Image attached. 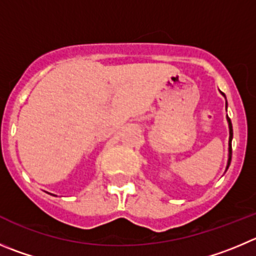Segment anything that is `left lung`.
Wrapping results in <instances>:
<instances>
[{"label": "left lung", "instance_id": "left-lung-1", "mask_svg": "<svg viewBox=\"0 0 256 256\" xmlns=\"http://www.w3.org/2000/svg\"><path fill=\"white\" fill-rule=\"evenodd\" d=\"M221 94L224 96L226 98L225 93H222ZM226 110H228V101H226ZM228 118V132H230V136H228V166H226V170L228 169V166H230V163H231V155H232V148H231V142H232V136H234V132H232V124H231V120L228 118V116L226 117ZM225 170V172H226Z\"/></svg>", "mask_w": 256, "mask_h": 256}]
</instances>
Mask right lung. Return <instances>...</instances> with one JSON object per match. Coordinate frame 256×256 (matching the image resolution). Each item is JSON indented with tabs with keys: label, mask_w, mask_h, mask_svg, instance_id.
Instances as JSON below:
<instances>
[{
	"label": "right lung",
	"mask_w": 256,
	"mask_h": 256,
	"mask_svg": "<svg viewBox=\"0 0 256 256\" xmlns=\"http://www.w3.org/2000/svg\"><path fill=\"white\" fill-rule=\"evenodd\" d=\"M52 196H56V194H52Z\"/></svg>",
	"instance_id": "right-lung-1"
}]
</instances>
